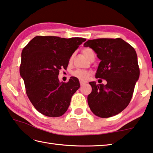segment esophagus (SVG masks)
<instances>
[{
	"label": "esophagus",
	"mask_w": 153,
	"mask_h": 153,
	"mask_svg": "<svg viewBox=\"0 0 153 153\" xmlns=\"http://www.w3.org/2000/svg\"><path fill=\"white\" fill-rule=\"evenodd\" d=\"M85 84V82H83L82 81H80V85H81V86H83V85H84Z\"/></svg>",
	"instance_id": "34e87169"
}]
</instances>
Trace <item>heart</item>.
<instances>
[{
	"instance_id": "heart-1",
	"label": "heart",
	"mask_w": 153,
	"mask_h": 153,
	"mask_svg": "<svg viewBox=\"0 0 153 153\" xmlns=\"http://www.w3.org/2000/svg\"><path fill=\"white\" fill-rule=\"evenodd\" d=\"M83 53H84V56L86 58L88 59L92 54L94 53V52L90 48H85L83 49ZM72 74L74 77H77V79L81 80V81H86L89 77L88 72L85 70H82V69H77V70L74 71Z\"/></svg>"
}]
</instances>
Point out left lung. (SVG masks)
<instances>
[{"label": "left lung", "mask_w": 153, "mask_h": 153, "mask_svg": "<svg viewBox=\"0 0 153 153\" xmlns=\"http://www.w3.org/2000/svg\"><path fill=\"white\" fill-rule=\"evenodd\" d=\"M84 46L93 49L100 60L96 78L107 81L105 85L89 82L92 86L88 96L90 110L102 118L117 115L128 107L139 79L135 49L121 38L89 40Z\"/></svg>", "instance_id": "1"}]
</instances>
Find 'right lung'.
Returning a JSON list of instances; mask_svg holds the SVG:
<instances>
[{"label": "right lung", "mask_w": 153, "mask_h": 153, "mask_svg": "<svg viewBox=\"0 0 153 153\" xmlns=\"http://www.w3.org/2000/svg\"><path fill=\"white\" fill-rule=\"evenodd\" d=\"M86 40L38 36L23 49L20 76L30 102L42 115L56 117L67 111L80 84L76 77L67 83L59 81V70L67 68L75 51Z\"/></svg>", "instance_id": "obj_1"}]
</instances>
